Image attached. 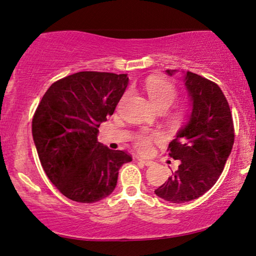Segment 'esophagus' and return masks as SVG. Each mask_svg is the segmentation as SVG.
Returning <instances> with one entry per match:
<instances>
[{
    "label": "esophagus",
    "mask_w": 256,
    "mask_h": 256,
    "mask_svg": "<svg viewBox=\"0 0 256 256\" xmlns=\"http://www.w3.org/2000/svg\"><path fill=\"white\" fill-rule=\"evenodd\" d=\"M138 161L140 164H145V166L146 167H148V166H151V164H153V162L152 161H150V160H144V159H138Z\"/></svg>",
    "instance_id": "1"
}]
</instances>
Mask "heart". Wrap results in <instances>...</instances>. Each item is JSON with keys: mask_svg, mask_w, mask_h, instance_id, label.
I'll use <instances>...</instances> for the list:
<instances>
[{"mask_svg": "<svg viewBox=\"0 0 256 256\" xmlns=\"http://www.w3.org/2000/svg\"><path fill=\"white\" fill-rule=\"evenodd\" d=\"M144 88L152 104L156 108L167 110L178 97L174 86L161 78H148L144 84ZM160 134L158 132H140L135 138V148L142 153H148L151 150L152 142L160 140Z\"/></svg>", "mask_w": 256, "mask_h": 256, "instance_id": "heart-1", "label": "heart"}]
</instances>
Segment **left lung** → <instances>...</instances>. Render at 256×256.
I'll use <instances>...</instances> for the list:
<instances>
[{
  "label": "left lung",
  "mask_w": 256,
  "mask_h": 256,
  "mask_svg": "<svg viewBox=\"0 0 256 256\" xmlns=\"http://www.w3.org/2000/svg\"><path fill=\"white\" fill-rule=\"evenodd\" d=\"M175 72L166 70L168 76ZM183 74L191 113L168 146L169 156L180 160V166L154 190L161 199L172 204L191 202L214 186L234 140L232 116L221 88L196 73Z\"/></svg>",
  "instance_id": "8db88e82"
}]
</instances>
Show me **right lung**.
I'll return each mask as SVG.
<instances>
[{
  "mask_svg": "<svg viewBox=\"0 0 256 256\" xmlns=\"http://www.w3.org/2000/svg\"><path fill=\"white\" fill-rule=\"evenodd\" d=\"M127 74L78 72L46 90L32 121L34 144L51 183L68 199L96 202L114 191L124 151L100 143L98 128L113 114Z\"/></svg>",
  "mask_w": 256,
  "mask_h": 256,
  "instance_id": "right-lung-1",
  "label": "right lung"
}]
</instances>
